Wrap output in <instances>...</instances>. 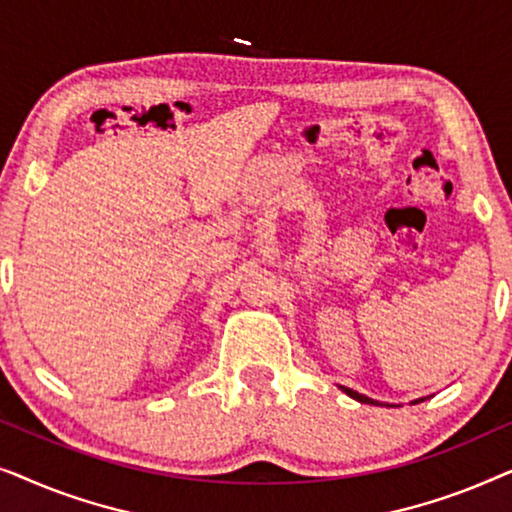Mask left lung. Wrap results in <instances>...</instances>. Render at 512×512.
<instances>
[{"label":"left lung","mask_w":512,"mask_h":512,"mask_svg":"<svg viewBox=\"0 0 512 512\" xmlns=\"http://www.w3.org/2000/svg\"><path fill=\"white\" fill-rule=\"evenodd\" d=\"M342 391H345L347 396H352V398H356V401H361V403H375L377 405V401H373V398H368V396H363V394H359V391H354V389H347V387H340ZM419 401H424V398H419ZM417 401V403H419Z\"/></svg>","instance_id":"left-lung-1"}]
</instances>
